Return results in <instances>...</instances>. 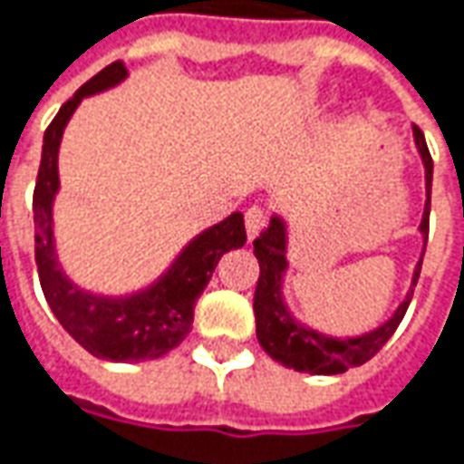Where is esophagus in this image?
Segmentation results:
<instances>
[{"label": "esophagus", "mask_w": 464, "mask_h": 464, "mask_svg": "<svg viewBox=\"0 0 464 464\" xmlns=\"http://www.w3.org/2000/svg\"><path fill=\"white\" fill-rule=\"evenodd\" d=\"M265 219H267V214L260 209V207H250L247 212H245V227H247V237L255 239L260 235V229L265 227Z\"/></svg>", "instance_id": "obj_1"}]
</instances>
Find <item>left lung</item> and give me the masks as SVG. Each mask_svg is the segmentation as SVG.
<instances>
[{
  "label": "left lung",
  "mask_w": 464,
  "mask_h": 464,
  "mask_svg": "<svg viewBox=\"0 0 464 464\" xmlns=\"http://www.w3.org/2000/svg\"><path fill=\"white\" fill-rule=\"evenodd\" d=\"M414 143L420 151L421 166H424V191H427V201H424V214H421L420 232L424 237V247H427V235H430V204H432V156L427 149V140L417 126H414ZM255 257L260 263V280L255 287V324H257V341L265 348V353L283 363L287 369L295 372L315 373V376H334V373H343L353 366H361L369 359H373L392 334L397 331L404 313H407L409 303H411V293L420 280L421 257L414 265V275H411V287H409L407 298L397 305V311L386 318L384 324L376 325L373 331H366L361 335H325L315 331L311 325L300 324L298 318L290 313L285 298H283V280L290 263H287V222L280 214L270 217V225L260 232V237L255 239Z\"/></svg>",
  "instance_id": "left-lung-1"
}]
</instances>
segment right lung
<instances>
[{"label": "right lung", "instance_id": "right-lung-1", "mask_svg": "<svg viewBox=\"0 0 464 464\" xmlns=\"http://www.w3.org/2000/svg\"><path fill=\"white\" fill-rule=\"evenodd\" d=\"M129 78L126 65L118 60L103 67L67 101L53 123L44 130L43 161L37 171L32 212H34V263L40 273L44 298L60 325L95 359L105 361H149L161 359L177 348L191 331L194 305L212 277L219 257L247 242L242 212L229 214L219 225L199 232L184 245L174 263L153 280L151 285L133 290L129 295H103L75 285L57 260L53 232V204L60 189L57 153L82 98L116 88Z\"/></svg>", "mask_w": 464, "mask_h": 464}]
</instances>
